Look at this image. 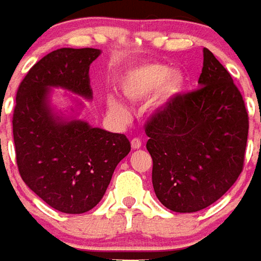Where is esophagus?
I'll return each instance as SVG.
<instances>
[{"label":"esophagus","instance_id":"34e87169","mask_svg":"<svg viewBox=\"0 0 261 261\" xmlns=\"http://www.w3.org/2000/svg\"><path fill=\"white\" fill-rule=\"evenodd\" d=\"M141 145H142V142H141V140H140V138H133V140H131V147L134 148V149H138V148H141Z\"/></svg>","mask_w":261,"mask_h":261}]
</instances>
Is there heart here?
Instances as JSON below:
<instances>
[{"label": "heart", "mask_w": 261, "mask_h": 261, "mask_svg": "<svg viewBox=\"0 0 261 261\" xmlns=\"http://www.w3.org/2000/svg\"><path fill=\"white\" fill-rule=\"evenodd\" d=\"M119 88L131 102H144L155 95L153 106L165 108L185 89V76L177 71L172 72L168 65L161 63H145L125 71L119 81ZM109 108L121 119L128 116L127 108L116 99L109 100Z\"/></svg>", "instance_id": "1"}]
</instances>
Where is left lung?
<instances>
[{
    "label": "left lung",
    "instance_id": "left-lung-1",
    "mask_svg": "<svg viewBox=\"0 0 261 261\" xmlns=\"http://www.w3.org/2000/svg\"><path fill=\"white\" fill-rule=\"evenodd\" d=\"M200 88L179 95L145 125L158 200L175 213H196L224 196L245 162L249 117L241 92L204 48Z\"/></svg>",
    "mask_w": 261,
    "mask_h": 261
}]
</instances>
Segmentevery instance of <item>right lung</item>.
Segmentation results:
<instances>
[{"mask_svg": "<svg viewBox=\"0 0 261 261\" xmlns=\"http://www.w3.org/2000/svg\"><path fill=\"white\" fill-rule=\"evenodd\" d=\"M97 48H59L33 65L20 82L12 117L18 170L32 192L65 214L89 211L102 200L116 166L128 155L124 134L65 121L50 108V88L91 99L89 65Z\"/></svg>", "mask_w": 261, "mask_h": 261, "instance_id": "1", "label": "right lung"}]
</instances>
